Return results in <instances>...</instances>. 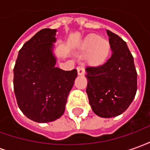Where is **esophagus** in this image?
Returning <instances> with one entry per match:
<instances>
[{
	"label": "esophagus",
	"mask_w": 150,
	"mask_h": 150,
	"mask_svg": "<svg viewBox=\"0 0 150 150\" xmlns=\"http://www.w3.org/2000/svg\"><path fill=\"white\" fill-rule=\"evenodd\" d=\"M77 71H78L79 75H83L85 73V70L83 68V67L82 66H78L77 67Z\"/></svg>",
	"instance_id": "esophagus-1"
}]
</instances>
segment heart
<instances>
[{
  "mask_svg": "<svg viewBox=\"0 0 150 150\" xmlns=\"http://www.w3.org/2000/svg\"><path fill=\"white\" fill-rule=\"evenodd\" d=\"M83 53H88V58L91 62H104L109 52V43L96 34H90L85 38L80 45Z\"/></svg>",
  "mask_w": 150,
  "mask_h": 150,
  "instance_id": "obj_1",
  "label": "heart"
}]
</instances>
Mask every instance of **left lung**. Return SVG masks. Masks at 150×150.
I'll list each match as a JSON object with an SVG mask.
<instances>
[{"instance_id":"1","label":"left lung","mask_w":150,"mask_h":150,"mask_svg":"<svg viewBox=\"0 0 150 150\" xmlns=\"http://www.w3.org/2000/svg\"><path fill=\"white\" fill-rule=\"evenodd\" d=\"M112 54L101 65L86 67L87 94L92 111L110 118L129 107L137 90V73L133 57L124 40L108 30Z\"/></svg>"}]
</instances>
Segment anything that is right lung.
<instances>
[{"label": "right lung", "mask_w": 150, "mask_h": 150, "mask_svg": "<svg viewBox=\"0 0 150 150\" xmlns=\"http://www.w3.org/2000/svg\"><path fill=\"white\" fill-rule=\"evenodd\" d=\"M56 30L43 29L25 43L13 68V89L18 107L29 119L50 122L64 113L77 70L56 67L52 54Z\"/></svg>", "instance_id": "obj_1"}]
</instances>
